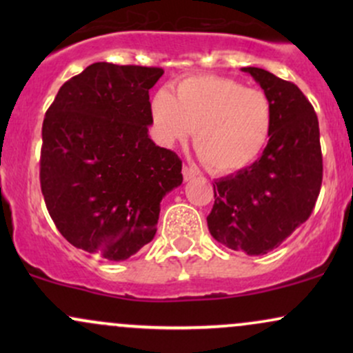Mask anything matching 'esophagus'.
I'll list each match as a JSON object with an SVG mask.
<instances>
[{"label": "esophagus", "mask_w": 353, "mask_h": 353, "mask_svg": "<svg viewBox=\"0 0 353 353\" xmlns=\"http://www.w3.org/2000/svg\"><path fill=\"white\" fill-rule=\"evenodd\" d=\"M182 176H184L185 181H190V179H194V177H197V171H194L192 168L184 165V168H182Z\"/></svg>", "instance_id": "esophagus-1"}]
</instances>
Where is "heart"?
<instances>
[{"label":"heart","instance_id":"heart-1","mask_svg":"<svg viewBox=\"0 0 353 353\" xmlns=\"http://www.w3.org/2000/svg\"><path fill=\"white\" fill-rule=\"evenodd\" d=\"M156 132L164 144L185 143L210 171L236 172L261 156L272 134L274 109L269 96L221 76H190L156 92L151 103Z\"/></svg>","mask_w":353,"mask_h":353}]
</instances>
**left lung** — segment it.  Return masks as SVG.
I'll return each mask as SVG.
<instances>
[{
    "label": "left lung",
    "instance_id": "8db88e82",
    "mask_svg": "<svg viewBox=\"0 0 353 353\" xmlns=\"http://www.w3.org/2000/svg\"><path fill=\"white\" fill-rule=\"evenodd\" d=\"M242 71L272 103V134L261 159L214 182L208 225L229 249L262 255L310 217L322 185V149L317 114L301 89L261 68Z\"/></svg>",
    "mask_w": 353,
    "mask_h": 353
}]
</instances>
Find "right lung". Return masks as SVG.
Instances as JSON below:
<instances>
[{"label":"right lung","instance_id":"add662e5","mask_svg":"<svg viewBox=\"0 0 353 353\" xmlns=\"http://www.w3.org/2000/svg\"><path fill=\"white\" fill-rule=\"evenodd\" d=\"M163 68L94 63L59 88L43 121L39 181L70 244L125 261L152 241L182 161L152 143L149 89Z\"/></svg>","mask_w":353,"mask_h":353}]
</instances>
